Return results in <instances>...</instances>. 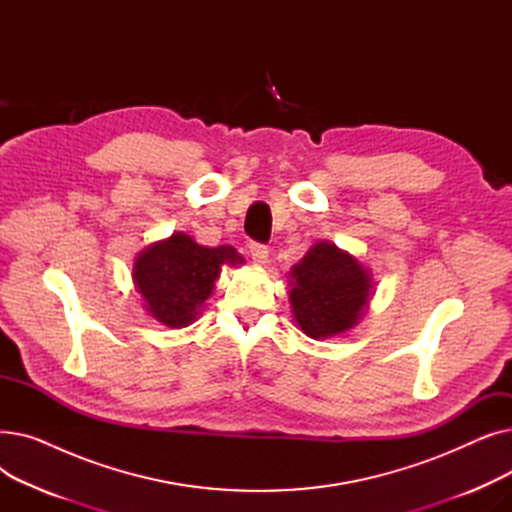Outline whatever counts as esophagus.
<instances>
[{"label": "esophagus", "mask_w": 512, "mask_h": 512, "mask_svg": "<svg viewBox=\"0 0 512 512\" xmlns=\"http://www.w3.org/2000/svg\"><path fill=\"white\" fill-rule=\"evenodd\" d=\"M249 253H251V257H253V261L255 263H265L267 261V247L265 245H261V242H255V240H251L249 242Z\"/></svg>", "instance_id": "1"}]
</instances>
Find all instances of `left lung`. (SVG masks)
Wrapping results in <instances>:
<instances>
[{
	"label": "left lung",
	"instance_id": "8db88e82",
	"mask_svg": "<svg viewBox=\"0 0 512 512\" xmlns=\"http://www.w3.org/2000/svg\"><path fill=\"white\" fill-rule=\"evenodd\" d=\"M290 276L292 315L311 338L351 330L371 294L367 270L332 242H317Z\"/></svg>",
	"mask_w": 512,
	"mask_h": 512
}]
</instances>
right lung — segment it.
Here are the masks:
<instances>
[{"label":"right lung","mask_w":512,"mask_h":512,"mask_svg":"<svg viewBox=\"0 0 512 512\" xmlns=\"http://www.w3.org/2000/svg\"><path fill=\"white\" fill-rule=\"evenodd\" d=\"M245 263L234 247H201L186 234L145 249L134 263V284L145 299L147 311L170 328L193 324L199 309L220 276V267Z\"/></svg>","instance_id":"add662e5"}]
</instances>
